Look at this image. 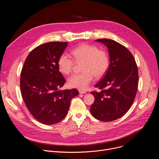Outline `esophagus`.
Segmentation results:
<instances>
[{"label": "esophagus", "instance_id": "obj_1", "mask_svg": "<svg viewBox=\"0 0 159 159\" xmlns=\"http://www.w3.org/2000/svg\"><path fill=\"white\" fill-rule=\"evenodd\" d=\"M79 93L80 94H85L86 93V92L85 91V90H79Z\"/></svg>", "mask_w": 159, "mask_h": 159}]
</instances>
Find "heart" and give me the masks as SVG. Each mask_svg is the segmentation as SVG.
Returning <instances> with one entry per match:
<instances>
[{"mask_svg": "<svg viewBox=\"0 0 159 159\" xmlns=\"http://www.w3.org/2000/svg\"><path fill=\"white\" fill-rule=\"evenodd\" d=\"M72 57L63 53L59 57L58 66L59 70L63 74L68 75L72 72L74 66V61L81 63L80 74L71 75L68 79V84L74 88L85 89L95 76L96 78L102 77L106 72L109 60L107 53L93 45L82 44L72 51Z\"/></svg>", "mask_w": 159, "mask_h": 159, "instance_id": "obj_1", "label": "heart"}]
</instances>
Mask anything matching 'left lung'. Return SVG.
I'll list each match as a JSON object with an SVG mask.
<instances>
[{"label": "left lung", "instance_id": "left-lung-1", "mask_svg": "<svg viewBox=\"0 0 159 159\" xmlns=\"http://www.w3.org/2000/svg\"><path fill=\"white\" fill-rule=\"evenodd\" d=\"M96 41L107 47L110 63L95 85L101 90L91 93L95 101L90 111L98 120L111 121L122 117L133 104L139 85L138 68L132 54L120 43L106 38Z\"/></svg>", "mask_w": 159, "mask_h": 159}]
</instances>
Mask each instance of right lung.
Instances as JSON below:
<instances>
[{
  "label": "right lung",
  "instance_id": "obj_1",
  "mask_svg": "<svg viewBox=\"0 0 159 159\" xmlns=\"http://www.w3.org/2000/svg\"><path fill=\"white\" fill-rule=\"evenodd\" d=\"M67 42L39 45L27 57L20 73V87L32 116L44 125H54L67 115L71 99L79 94L75 89L60 90L65 80L58 66Z\"/></svg>",
  "mask_w": 159,
  "mask_h": 159
}]
</instances>
